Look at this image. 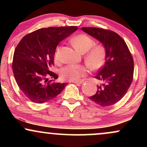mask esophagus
Wrapping results in <instances>:
<instances>
[{
  "label": "esophagus",
  "instance_id": "obj_1",
  "mask_svg": "<svg viewBox=\"0 0 147 147\" xmlns=\"http://www.w3.org/2000/svg\"><path fill=\"white\" fill-rule=\"evenodd\" d=\"M71 82L77 84H82L84 83V81H71Z\"/></svg>",
  "mask_w": 147,
  "mask_h": 147
}]
</instances>
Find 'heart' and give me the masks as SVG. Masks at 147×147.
Segmentation results:
<instances>
[{
  "label": "heart",
  "instance_id": "heart-1",
  "mask_svg": "<svg viewBox=\"0 0 147 147\" xmlns=\"http://www.w3.org/2000/svg\"><path fill=\"white\" fill-rule=\"evenodd\" d=\"M74 47L82 53H86L84 60L87 65L92 70H99L104 65L106 58V50L103 45L93 46L95 41L86 34H78L72 38ZM60 47H57L55 52V61H60ZM88 72L87 65L82 64H70L61 70L62 78L69 81H77L86 75Z\"/></svg>",
  "mask_w": 147,
  "mask_h": 147
}]
</instances>
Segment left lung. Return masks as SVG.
Returning a JSON list of instances; mask_svg holds the SVG:
<instances>
[{
    "label": "left lung",
    "instance_id": "left-lung-1",
    "mask_svg": "<svg viewBox=\"0 0 147 147\" xmlns=\"http://www.w3.org/2000/svg\"><path fill=\"white\" fill-rule=\"evenodd\" d=\"M84 32L98 40L106 50V62L95 78L102 82L91 99L103 107L112 106L126 95L133 81L134 62L125 41L111 30L82 28Z\"/></svg>",
    "mask_w": 147,
    "mask_h": 147
}]
</instances>
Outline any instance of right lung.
Returning a JSON list of instances; mask_svg holds the SVG:
<instances>
[{
	"mask_svg": "<svg viewBox=\"0 0 147 147\" xmlns=\"http://www.w3.org/2000/svg\"><path fill=\"white\" fill-rule=\"evenodd\" d=\"M77 30L75 26L41 28L25 35L16 46L13 73L19 88L32 102L42 104L51 100L68 84L48 80V77L58 78L50 70L57 46Z\"/></svg>",
	"mask_w": 147,
	"mask_h": 147,
	"instance_id": "add662e5",
	"label": "right lung"
}]
</instances>
